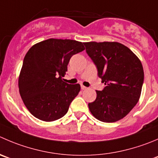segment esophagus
Segmentation results:
<instances>
[{
  "mask_svg": "<svg viewBox=\"0 0 158 158\" xmlns=\"http://www.w3.org/2000/svg\"><path fill=\"white\" fill-rule=\"evenodd\" d=\"M81 89H82V90H85V89H88V88H87V87H85V86H84V85H81Z\"/></svg>",
  "mask_w": 158,
  "mask_h": 158,
  "instance_id": "obj_1",
  "label": "esophagus"
}]
</instances>
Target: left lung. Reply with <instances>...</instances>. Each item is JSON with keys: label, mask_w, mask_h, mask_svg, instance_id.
<instances>
[{"label": "left lung", "mask_w": 158, "mask_h": 158, "mask_svg": "<svg viewBox=\"0 0 158 158\" xmlns=\"http://www.w3.org/2000/svg\"><path fill=\"white\" fill-rule=\"evenodd\" d=\"M85 51L96 65L106 87L96 90V99L89 103L92 114L102 122L123 119L140 99L143 69L140 59L119 42H84Z\"/></svg>", "instance_id": "1"}]
</instances>
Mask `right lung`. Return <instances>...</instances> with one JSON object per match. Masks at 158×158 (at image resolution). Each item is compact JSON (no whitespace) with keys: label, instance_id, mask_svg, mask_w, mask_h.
<instances>
[{"label":"right lung","instance_id":"obj_1","mask_svg":"<svg viewBox=\"0 0 158 158\" xmlns=\"http://www.w3.org/2000/svg\"><path fill=\"white\" fill-rule=\"evenodd\" d=\"M84 49L82 42L77 41L49 38L28 50L18 87L24 105L35 117L50 122L66 114L80 85L65 82L62 77L72 56Z\"/></svg>","mask_w":158,"mask_h":158}]
</instances>
